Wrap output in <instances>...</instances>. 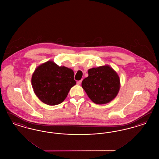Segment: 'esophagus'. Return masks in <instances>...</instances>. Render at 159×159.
I'll use <instances>...</instances> for the list:
<instances>
[{
  "label": "esophagus",
  "mask_w": 159,
  "mask_h": 159,
  "mask_svg": "<svg viewBox=\"0 0 159 159\" xmlns=\"http://www.w3.org/2000/svg\"><path fill=\"white\" fill-rule=\"evenodd\" d=\"M82 80H79V81H77V84H80L81 83H82Z\"/></svg>",
  "instance_id": "1"
}]
</instances>
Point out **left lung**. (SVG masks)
I'll return each instance as SVG.
<instances>
[{
    "mask_svg": "<svg viewBox=\"0 0 159 159\" xmlns=\"http://www.w3.org/2000/svg\"><path fill=\"white\" fill-rule=\"evenodd\" d=\"M89 76L84 79L82 86L89 98L95 104H105L111 101L120 89V79L109 66L88 70Z\"/></svg>",
    "mask_w": 159,
    "mask_h": 159,
    "instance_id": "8db88e82",
    "label": "left lung"
}]
</instances>
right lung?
<instances>
[{
    "mask_svg": "<svg viewBox=\"0 0 159 159\" xmlns=\"http://www.w3.org/2000/svg\"><path fill=\"white\" fill-rule=\"evenodd\" d=\"M76 84L71 69L60 67L52 61L38 66L31 77V84L36 95L49 106L62 102Z\"/></svg>",
    "mask_w": 159,
    "mask_h": 159,
    "instance_id": "right-lung-1",
    "label": "right lung"
}]
</instances>
